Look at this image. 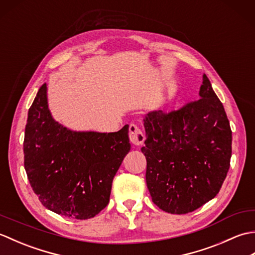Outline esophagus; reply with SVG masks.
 I'll return each mask as SVG.
<instances>
[{"mask_svg": "<svg viewBox=\"0 0 255 255\" xmlns=\"http://www.w3.org/2000/svg\"><path fill=\"white\" fill-rule=\"evenodd\" d=\"M129 139L132 144L134 145H141L144 140H145V136L143 134V132L140 130V128L134 124H130L129 125Z\"/></svg>", "mask_w": 255, "mask_h": 255, "instance_id": "1", "label": "esophagus"}]
</instances>
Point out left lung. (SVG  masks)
<instances>
[{"label": "left lung", "mask_w": 255, "mask_h": 255, "mask_svg": "<svg viewBox=\"0 0 255 255\" xmlns=\"http://www.w3.org/2000/svg\"><path fill=\"white\" fill-rule=\"evenodd\" d=\"M199 97L177 111L150 112L143 119L145 181L152 202L166 213L202 207L219 193L230 166V124L206 74Z\"/></svg>", "instance_id": "8db88e82"}]
</instances>
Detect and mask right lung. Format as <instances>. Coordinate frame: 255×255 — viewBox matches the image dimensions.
<instances>
[{
    "label": "right lung",
    "instance_id": "1",
    "mask_svg": "<svg viewBox=\"0 0 255 255\" xmlns=\"http://www.w3.org/2000/svg\"><path fill=\"white\" fill-rule=\"evenodd\" d=\"M130 150L128 125L117 132L72 131L55 122L44 83L28 111L24 165L32 191L46 208L90 219L110 202L113 178Z\"/></svg>",
    "mask_w": 255,
    "mask_h": 255
}]
</instances>
